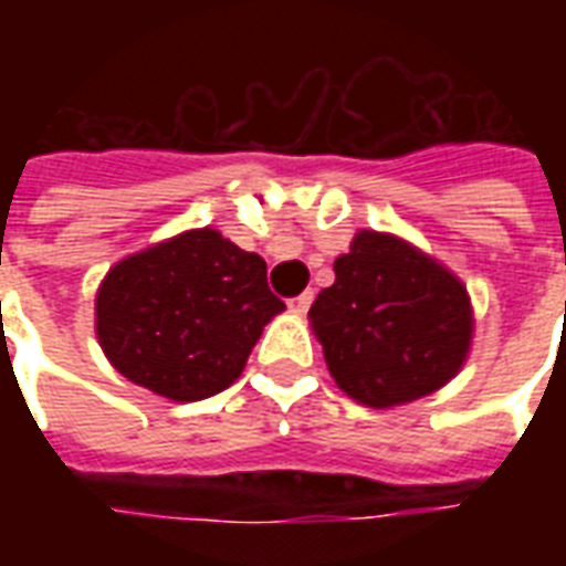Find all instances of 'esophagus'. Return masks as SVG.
I'll list each match as a JSON object with an SVG mask.
<instances>
[{
  "instance_id": "obj_1",
  "label": "esophagus",
  "mask_w": 566,
  "mask_h": 566,
  "mask_svg": "<svg viewBox=\"0 0 566 566\" xmlns=\"http://www.w3.org/2000/svg\"><path fill=\"white\" fill-rule=\"evenodd\" d=\"M312 300H315V294H312V291H303V294L291 300V308H294L296 315H306L308 306H312Z\"/></svg>"
}]
</instances>
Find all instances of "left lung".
Returning a JSON list of instances; mask_svg holds the SVG:
<instances>
[{
  "instance_id": "obj_1",
  "label": "left lung",
  "mask_w": 566,
  "mask_h": 566,
  "mask_svg": "<svg viewBox=\"0 0 566 566\" xmlns=\"http://www.w3.org/2000/svg\"><path fill=\"white\" fill-rule=\"evenodd\" d=\"M308 308L327 369L373 409L439 391L467 360L473 308L461 279L391 233L360 230Z\"/></svg>"
}]
</instances>
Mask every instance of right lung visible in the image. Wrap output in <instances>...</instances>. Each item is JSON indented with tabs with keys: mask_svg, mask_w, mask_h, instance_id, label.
<instances>
[{
	"mask_svg": "<svg viewBox=\"0 0 566 566\" xmlns=\"http://www.w3.org/2000/svg\"><path fill=\"white\" fill-rule=\"evenodd\" d=\"M282 308L263 258L202 227L108 270L96 291V336L120 376L193 403L242 376Z\"/></svg>",
	"mask_w": 566,
	"mask_h": 566,
	"instance_id": "right-lung-1",
	"label": "right lung"
}]
</instances>
